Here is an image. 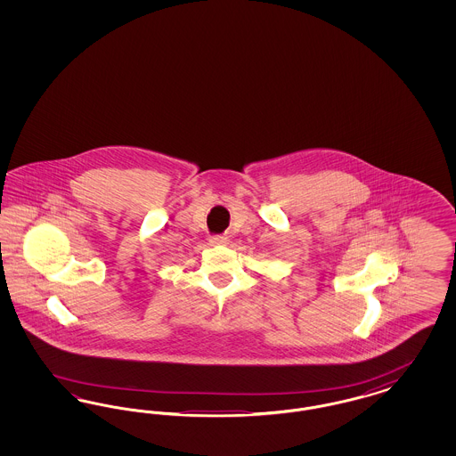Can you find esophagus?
Here are the masks:
<instances>
[{
	"label": "esophagus",
	"instance_id": "esophagus-1",
	"mask_svg": "<svg viewBox=\"0 0 456 456\" xmlns=\"http://www.w3.org/2000/svg\"><path fill=\"white\" fill-rule=\"evenodd\" d=\"M227 240H229V238H225V236H212L210 238V244L220 246V244H227Z\"/></svg>",
	"mask_w": 456,
	"mask_h": 456
}]
</instances>
